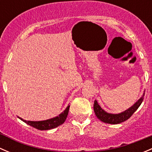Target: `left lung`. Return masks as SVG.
Segmentation results:
<instances>
[{"label": "left lung", "mask_w": 152, "mask_h": 152, "mask_svg": "<svg viewBox=\"0 0 152 152\" xmlns=\"http://www.w3.org/2000/svg\"><path fill=\"white\" fill-rule=\"evenodd\" d=\"M144 95H145V93L132 107H131L129 109L123 112V113H119V114H110V113H106L104 110H102V107L98 104L97 101L96 100L94 102V106H93L95 114L99 120L104 122V123L111 124H121L125 121L128 120L134 114V112L138 109V107H140V105L141 104L142 101H143Z\"/></svg>", "instance_id": "8db88e82"}]
</instances>
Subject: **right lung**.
Instances as JSON below:
<instances>
[{
  "label": "right lung",
  "instance_id": "1",
  "mask_svg": "<svg viewBox=\"0 0 152 152\" xmlns=\"http://www.w3.org/2000/svg\"><path fill=\"white\" fill-rule=\"evenodd\" d=\"M69 108H70V106H67L66 110L63 113H61L59 115L51 119H48V120L46 121H30L23 120L21 118H19L21 119L23 122H25L26 124L30 125L31 126H33L34 128L37 129L39 130L51 129L59 126H60L61 124H62L65 121L67 114H68Z\"/></svg>",
  "mask_w": 152,
  "mask_h": 152
}]
</instances>
